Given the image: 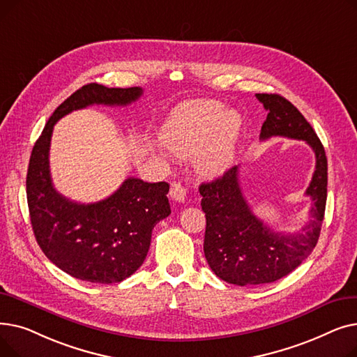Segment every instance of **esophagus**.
<instances>
[{
	"mask_svg": "<svg viewBox=\"0 0 357 357\" xmlns=\"http://www.w3.org/2000/svg\"><path fill=\"white\" fill-rule=\"evenodd\" d=\"M171 197L172 199H175L176 202H183L186 198V191L183 186L179 182H174L171 186Z\"/></svg>",
	"mask_w": 357,
	"mask_h": 357,
	"instance_id": "34e87169",
	"label": "esophagus"
}]
</instances>
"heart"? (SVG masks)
Returning <instances> with one entry per match:
<instances>
[{
  "mask_svg": "<svg viewBox=\"0 0 357 357\" xmlns=\"http://www.w3.org/2000/svg\"><path fill=\"white\" fill-rule=\"evenodd\" d=\"M241 120L234 111L214 100H195L179 105L163 128V140L179 158L198 151V171L217 175L226 169L234 153Z\"/></svg>",
  "mask_w": 357,
  "mask_h": 357,
  "instance_id": "heart-1",
  "label": "heart"
}]
</instances>
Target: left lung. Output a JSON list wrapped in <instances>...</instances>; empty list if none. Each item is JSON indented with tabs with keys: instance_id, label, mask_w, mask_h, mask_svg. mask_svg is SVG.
<instances>
[{
	"instance_id": "left-lung-1",
	"label": "left lung",
	"mask_w": 357,
	"mask_h": 357,
	"mask_svg": "<svg viewBox=\"0 0 357 357\" xmlns=\"http://www.w3.org/2000/svg\"><path fill=\"white\" fill-rule=\"evenodd\" d=\"M268 117L260 139L273 136L304 140L315 155V171L305 194L311 198V220L298 233L273 231L250 210L241 192L238 167L233 166L213 182L201 183V207L207 218L204 255L213 272L229 284H271L296 269L320 237L327 201V156L314 128L287 98L256 93Z\"/></svg>"
}]
</instances>
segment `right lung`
<instances>
[{"mask_svg": "<svg viewBox=\"0 0 357 357\" xmlns=\"http://www.w3.org/2000/svg\"><path fill=\"white\" fill-rule=\"evenodd\" d=\"M142 93L139 86L84 85L54 109L31 150L26 191L37 245L52 264L86 282H121L142 266L153 227L171 214L169 185L127 178L102 201L79 204L68 199L54 190L50 176L53 126L72 111L93 104L124 107Z\"/></svg>", "mask_w": 357, "mask_h": 357, "instance_id": "1", "label": "right lung"}]
</instances>
